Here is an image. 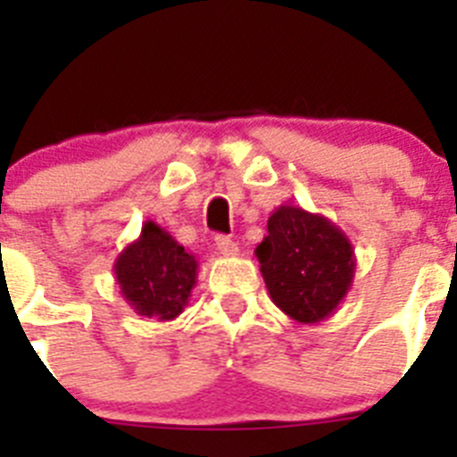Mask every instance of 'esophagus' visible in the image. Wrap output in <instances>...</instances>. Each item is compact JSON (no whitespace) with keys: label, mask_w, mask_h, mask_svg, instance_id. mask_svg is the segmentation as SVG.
<instances>
[{"label":"esophagus","mask_w":457,"mask_h":457,"mask_svg":"<svg viewBox=\"0 0 457 457\" xmlns=\"http://www.w3.org/2000/svg\"><path fill=\"white\" fill-rule=\"evenodd\" d=\"M215 245H217V249H220V253H224V256H236L237 253V245L231 240V237L217 236Z\"/></svg>","instance_id":"obj_1"}]
</instances>
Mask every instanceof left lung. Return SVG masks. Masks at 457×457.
<instances>
[{
	"label": "left lung",
	"mask_w": 457,
	"mask_h": 457,
	"mask_svg": "<svg viewBox=\"0 0 457 457\" xmlns=\"http://www.w3.org/2000/svg\"><path fill=\"white\" fill-rule=\"evenodd\" d=\"M253 253L274 304L302 325L332 316L353 288V242L332 220L300 205L274 210Z\"/></svg>",
	"instance_id": "1"
}]
</instances>
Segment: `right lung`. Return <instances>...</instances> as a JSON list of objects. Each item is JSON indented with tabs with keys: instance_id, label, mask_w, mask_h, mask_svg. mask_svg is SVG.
Here are the masks:
<instances>
[{
	"instance_id": "right-lung-1",
	"label": "right lung",
	"mask_w": 457,
	"mask_h": 457,
	"mask_svg": "<svg viewBox=\"0 0 457 457\" xmlns=\"http://www.w3.org/2000/svg\"><path fill=\"white\" fill-rule=\"evenodd\" d=\"M199 261L155 221H144L141 233L114 261V277L123 300L137 316L167 322L179 318L196 286Z\"/></svg>"
}]
</instances>
